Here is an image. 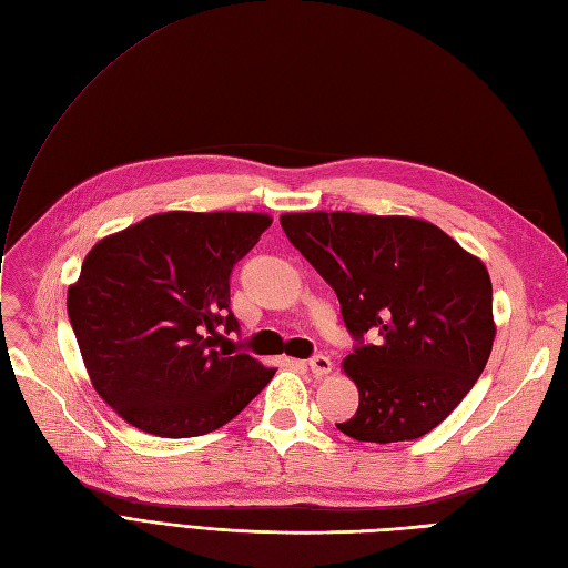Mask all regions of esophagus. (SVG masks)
Masks as SVG:
<instances>
[{
    "mask_svg": "<svg viewBox=\"0 0 568 568\" xmlns=\"http://www.w3.org/2000/svg\"><path fill=\"white\" fill-rule=\"evenodd\" d=\"M308 366H311V371L315 373V376H327V373L332 371V362H329V356H325V354H317V356H313L311 362H308Z\"/></svg>",
    "mask_w": 568,
    "mask_h": 568,
    "instance_id": "34e87169",
    "label": "esophagus"
}]
</instances>
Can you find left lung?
I'll return each mask as SVG.
<instances>
[{
	"mask_svg": "<svg viewBox=\"0 0 568 568\" xmlns=\"http://www.w3.org/2000/svg\"><path fill=\"white\" fill-rule=\"evenodd\" d=\"M296 251L335 288L358 342L342 368L358 409L337 424L371 444L432 432L473 390L496 337L484 262L448 233L412 216L282 214ZM378 331L376 345H364Z\"/></svg>",
	"mask_w": 568,
	"mask_h": 568,
	"instance_id": "8db88e82",
	"label": "left lung"
}]
</instances>
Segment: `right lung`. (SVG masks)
Listing matches in <instances>:
<instances>
[{
  "label": "right lung",
  "mask_w": 568,
  "mask_h": 568,
  "mask_svg": "<svg viewBox=\"0 0 568 568\" xmlns=\"http://www.w3.org/2000/svg\"><path fill=\"white\" fill-rule=\"evenodd\" d=\"M257 212H163L95 243L67 292L89 378L140 432L190 438L229 424L274 368L233 354L221 332L236 262L267 231Z\"/></svg>",
  "instance_id": "obj_1"
}]
</instances>
